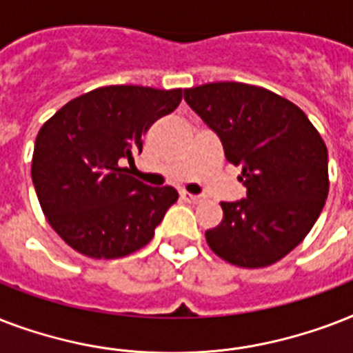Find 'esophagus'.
Here are the masks:
<instances>
[{"mask_svg": "<svg viewBox=\"0 0 353 353\" xmlns=\"http://www.w3.org/2000/svg\"><path fill=\"white\" fill-rule=\"evenodd\" d=\"M181 199H185V201H188V203H198V201H201V196H196V194H190L187 192V190H181Z\"/></svg>", "mask_w": 353, "mask_h": 353, "instance_id": "1", "label": "esophagus"}]
</instances>
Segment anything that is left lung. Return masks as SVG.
<instances>
[{
  "instance_id": "8db88e82",
  "label": "left lung",
  "mask_w": 353,
  "mask_h": 353,
  "mask_svg": "<svg viewBox=\"0 0 353 353\" xmlns=\"http://www.w3.org/2000/svg\"><path fill=\"white\" fill-rule=\"evenodd\" d=\"M185 101L218 133L247 198L221 201L223 220L207 243L238 268H268L295 249L328 198V148L306 113L284 97L243 82L185 90Z\"/></svg>"
}]
</instances>
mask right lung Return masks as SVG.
Wrapping results in <instances>:
<instances>
[{
	"label": "right lung",
	"mask_w": 353,
	"mask_h": 353,
	"mask_svg": "<svg viewBox=\"0 0 353 353\" xmlns=\"http://www.w3.org/2000/svg\"><path fill=\"white\" fill-rule=\"evenodd\" d=\"M183 90L104 85L62 106L36 135L30 176L49 225L69 247L97 260L139 251L176 188L148 187L122 163L143 152V135L179 106Z\"/></svg>",
	"instance_id": "obj_1"
}]
</instances>
